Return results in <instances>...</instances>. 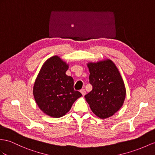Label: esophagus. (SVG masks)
<instances>
[{"mask_svg":"<svg viewBox=\"0 0 155 155\" xmlns=\"http://www.w3.org/2000/svg\"><path fill=\"white\" fill-rule=\"evenodd\" d=\"M80 92L81 93L83 96H84V95H85V94H86V91H85V89H82L80 91Z\"/></svg>","mask_w":155,"mask_h":155,"instance_id":"34e87169","label":"esophagus"}]
</instances>
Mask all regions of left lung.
<instances>
[{
	"instance_id": "left-lung-1",
	"label": "left lung",
	"mask_w": 155,
	"mask_h": 155,
	"mask_svg": "<svg viewBox=\"0 0 155 155\" xmlns=\"http://www.w3.org/2000/svg\"><path fill=\"white\" fill-rule=\"evenodd\" d=\"M91 91L85 95L92 112L101 119L114 115L122 107L126 91L115 64L110 59L88 62Z\"/></svg>"
}]
</instances>
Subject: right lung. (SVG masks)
<instances>
[{
    "label": "right lung",
    "instance_id": "obj_1",
    "mask_svg": "<svg viewBox=\"0 0 155 155\" xmlns=\"http://www.w3.org/2000/svg\"><path fill=\"white\" fill-rule=\"evenodd\" d=\"M68 68L58 56H52L43 64L34 84L33 93L37 104L52 118L64 116L82 96L74 89V79L66 74Z\"/></svg>",
    "mask_w": 155,
    "mask_h": 155
}]
</instances>
